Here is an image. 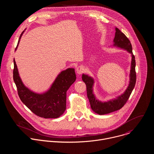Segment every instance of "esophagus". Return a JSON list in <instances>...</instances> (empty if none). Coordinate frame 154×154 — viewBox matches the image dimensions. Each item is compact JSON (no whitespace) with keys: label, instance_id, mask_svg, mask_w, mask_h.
Masks as SVG:
<instances>
[{"label":"esophagus","instance_id":"34e87169","mask_svg":"<svg viewBox=\"0 0 154 154\" xmlns=\"http://www.w3.org/2000/svg\"><path fill=\"white\" fill-rule=\"evenodd\" d=\"M84 67L83 66H79V67L77 68V69H76V71H77V73L78 74H82V73L84 72Z\"/></svg>","mask_w":154,"mask_h":154}]
</instances>
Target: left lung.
<instances>
[{
	"label": "left lung",
	"instance_id": "1",
	"mask_svg": "<svg viewBox=\"0 0 154 154\" xmlns=\"http://www.w3.org/2000/svg\"><path fill=\"white\" fill-rule=\"evenodd\" d=\"M114 42V46L126 49L128 52L131 54V56H132L130 74V84L124 93L117 97L116 99L111 100L103 103L101 102L96 99L93 93L94 80L87 75H82V80L86 86L87 96L89 99L91 107L95 113L100 115L112 113L121 109L128 100L135 86L137 80L135 71L136 63L135 56L132 52V47H131L130 41L128 38L118 28H116Z\"/></svg>",
	"mask_w": 154,
	"mask_h": 154
}]
</instances>
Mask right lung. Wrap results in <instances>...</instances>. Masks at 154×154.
I'll return each instance as SVG.
<instances>
[{
    "instance_id": "1",
    "label": "right lung",
    "mask_w": 154,
    "mask_h": 154,
    "mask_svg": "<svg viewBox=\"0 0 154 154\" xmlns=\"http://www.w3.org/2000/svg\"><path fill=\"white\" fill-rule=\"evenodd\" d=\"M24 31L19 37V40ZM13 80L21 101L38 116L44 118H57L64 112L66 106V91L75 81L76 75L73 68L62 71L57 77L50 90L39 94L35 93L26 88L21 81L14 59Z\"/></svg>"
}]
</instances>
